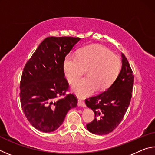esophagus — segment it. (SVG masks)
<instances>
[{
	"label": "esophagus",
	"mask_w": 155,
	"mask_h": 155,
	"mask_svg": "<svg viewBox=\"0 0 155 155\" xmlns=\"http://www.w3.org/2000/svg\"><path fill=\"white\" fill-rule=\"evenodd\" d=\"M78 106L82 107H85V103H84L83 101H81V99H78Z\"/></svg>",
	"instance_id": "obj_1"
}]
</instances>
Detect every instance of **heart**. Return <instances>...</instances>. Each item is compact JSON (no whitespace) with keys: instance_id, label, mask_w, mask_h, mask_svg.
I'll return each instance as SVG.
<instances>
[{"instance_id":"heart-1","label":"heart","mask_w":155,"mask_h":155,"mask_svg":"<svg viewBox=\"0 0 155 155\" xmlns=\"http://www.w3.org/2000/svg\"><path fill=\"white\" fill-rule=\"evenodd\" d=\"M121 68V60L105 47L93 44L81 48L77 54L69 53L63 64L65 77L70 84L87 69V77L76 82L72 91L85 98L98 90L109 88L116 79Z\"/></svg>"}]
</instances>
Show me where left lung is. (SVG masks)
Wrapping results in <instances>:
<instances>
[{
  "instance_id": "1",
  "label": "left lung",
  "mask_w": 155,
  "mask_h": 155,
  "mask_svg": "<svg viewBox=\"0 0 155 155\" xmlns=\"http://www.w3.org/2000/svg\"><path fill=\"white\" fill-rule=\"evenodd\" d=\"M121 71L108 90L85 100L95 118L86 127L91 133L106 135L112 132L124 117L130 104L133 86V70L127 57L122 54Z\"/></svg>"
}]
</instances>
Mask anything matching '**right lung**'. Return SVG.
I'll use <instances>...</instances> for the list:
<instances>
[{
  "label": "right lung",
  "mask_w": 155,
  "mask_h": 155,
  "mask_svg": "<svg viewBox=\"0 0 155 155\" xmlns=\"http://www.w3.org/2000/svg\"><path fill=\"white\" fill-rule=\"evenodd\" d=\"M80 39L46 38L25 64L20 84L21 107L36 129L45 133L55 130L68 111L77 105L74 94H65L69 83L65 78L63 64ZM61 95L64 97L59 99Z\"/></svg>",
  "instance_id": "right-lung-1"
}]
</instances>
